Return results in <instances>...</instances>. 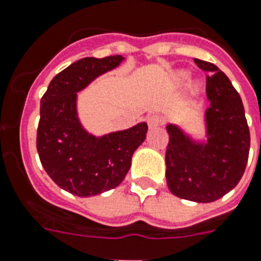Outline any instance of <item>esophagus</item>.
Instances as JSON below:
<instances>
[{
  "label": "esophagus",
  "instance_id": "esophagus-1",
  "mask_svg": "<svg viewBox=\"0 0 261 261\" xmlns=\"http://www.w3.org/2000/svg\"><path fill=\"white\" fill-rule=\"evenodd\" d=\"M162 118L158 115H151L147 119V124H149V128H155V127H160L161 124H162Z\"/></svg>",
  "mask_w": 261,
  "mask_h": 261
}]
</instances>
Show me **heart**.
I'll list each match as a JSON object with an SVG mask.
<instances>
[{"label": "heart", "instance_id": "b5f03b06", "mask_svg": "<svg viewBox=\"0 0 261 261\" xmlns=\"http://www.w3.org/2000/svg\"><path fill=\"white\" fill-rule=\"evenodd\" d=\"M188 80H189L188 72H179L177 75V83H179V84H185V83H188Z\"/></svg>", "mask_w": 261, "mask_h": 261}]
</instances>
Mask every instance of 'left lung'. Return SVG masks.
I'll return each instance as SVG.
<instances>
[{"label":"left lung","mask_w":261,"mask_h":261,"mask_svg":"<svg viewBox=\"0 0 261 261\" xmlns=\"http://www.w3.org/2000/svg\"><path fill=\"white\" fill-rule=\"evenodd\" d=\"M207 72L205 137H193L169 123L166 181L174 196L194 202H213L239 184L249 154V128L244 106L230 80L215 64L194 59Z\"/></svg>","instance_id":"left-lung-1"}]
</instances>
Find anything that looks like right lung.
<instances>
[{
	"instance_id": "add662e5",
	"label": "right lung",
	"mask_w": 261,
	"mask_h": 261,
	"mask_svg": "<svg viewBox=\"0 0 261 261\" xmlns=\"http://www.w3.org/2000/svg\"><path fill=\"white\" fill-rule=\"evenodd\" d=\"M124 60L116 55L75 61L55 76L41 97L40 161L52 181L75 196H96L116 188L131 167L134 151L146 139V122L95 135L83 126L77 112V92Z\"/></svg>"
}]
</instances>
